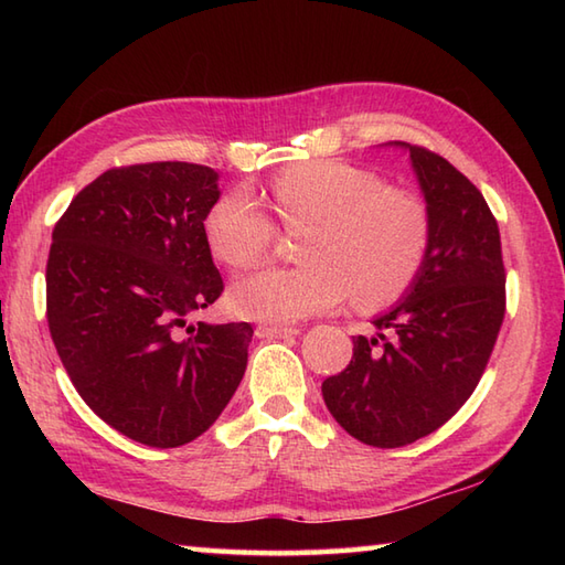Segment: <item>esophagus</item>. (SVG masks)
<instances>
[{
	"label": "esophagus",
	"instance_id": "1",
	"mask_svg": "<svg viewBox=\"0 0 565 565\" xmlns=\"http://www.w3.org/2000/svg\"><path fill=\"white\" fill-rule=\"evenodd\" d=\"M291 334H298V328H286V326H259L257 328V338H267V340L291 338Z\"/></svg>",
	"mask_w": 565,
	"mask_h": 565
}]
</instances>
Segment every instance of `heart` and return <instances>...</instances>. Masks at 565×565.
Instances as JSON below:
<instances>
[{"label": "heart", "mask_w": 565, "mask_h": 565, "mask_svg": "<svg viewBox=\"0 0 565 565\" xmlns=\"http://www.w3.org/2000/svg\"><path fill=\"white\" fill-rule=\"evenodd\" d=\"M269 206L286 231H306L298 267H267L237 279L227 294L235 316L294 322L344 301L362 310L403 298L423 271L431 247V211L411 189L383 184L366 167L308 160L269 182ZM213 257L247 269L267 257L276 225L247 191L233 189L203 221Z\"/></svg>", "instance_id": "1"}]
</instances>
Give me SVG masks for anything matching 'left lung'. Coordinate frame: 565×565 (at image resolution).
<instances>
[{
    "mask_svg": "<svg viewBox=\"0 0 565 565\" xmlns=\"http://www.w3.org/2000/svg\"><path fill=\"white\" fill-rule=\"evenodd\" d=\"M405 146V142H403ZM411 150L431 211V247L403 301L354 338L352 362L322 381L340 427L379 449L405 447L471 398L505 318V264L493 211L441 154Z\"/></svg>",
    "mask_w": 565,
    "mask_h": 565,
    "instance_id": "left-lung-1",
    "label": "left lung"
}]
</instances>
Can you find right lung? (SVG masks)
I'll list each match as a JSON object with an SVG mask.
<instances>
[{"mask_svg":"<svg viewBox=\"0 0 565 565\" xmlns=\"http://www.w3.org/2000/svg\"><path fill=\"white\" fill-rule=\"evenodd\" d=\"M218 196L206 164L114 167L53 227L45 310L60 362L106 425L148 447L203 435L247 366L249 322L189 326L223 294L203 233Z\"/></svg>","mask_w":565,"mask_h":565,"instance_id":"obj_1","label":"right lung"}]
</instances>
